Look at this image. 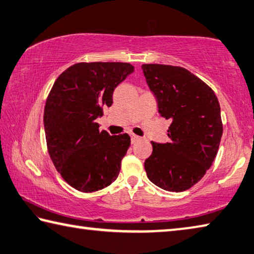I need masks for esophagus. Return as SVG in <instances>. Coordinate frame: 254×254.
Wrapping results in <instances>:
<instances>
[{"mask_svg":"<svg viewBox=\"0 0 254 254\" xmlns=\"http://www.w3.org/2000/svg\"><path fill=\"white\" fill-rule=\"evenodd\" d=\"M131 142L132 143H135V142H137V141H140L141 140V137L140 136H137V135H135V134H133V133H131Z\"/></svg>","mask_w":254,"mask_h":254,"instance_id":"esophagus-1","label":"esophagus"}]
</instances>
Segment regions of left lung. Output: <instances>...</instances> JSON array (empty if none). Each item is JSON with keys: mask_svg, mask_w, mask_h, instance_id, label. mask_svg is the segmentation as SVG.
<instances>
[{"mask_svg": "<svg viewBox=\"0 0 254 254\" xmlns=\"http://www.w3.org/2000/svg\"><path fill=\"white\" fill-rule=\"evenodd\" d=\"M161 117L172 120L167 143L151 142L147 178L156 187L182 192L204 177L218 153L223 126L213 90L181 66L143 64Z\"/></svg>", "mask_w": 254, "mask_h": 254, "instance_id": "left-lung-1", "label": "left lung"}]
</instances>
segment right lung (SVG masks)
I'll return each mask as SVG.
<instances>
[{
    "label": "right lung",
    "instance_id": "obj_1",
    "mask_svg": "<svg viewBox=\"0 0 254 254\" xmlns=\"http://www.w3.org/2000/svg\"><path fill=\"white\" fill-rule=\"evenodd\" d=\"M133 71L130 63H76L50 91L43 118L48 151L64 181L77 191L102 190L118 178L131 137L100 132L95 120L104 105L111 107L114 89Z\"/></svg>",
    "mask_w": 254,
    "mask_h": 254
}]
</instances>
